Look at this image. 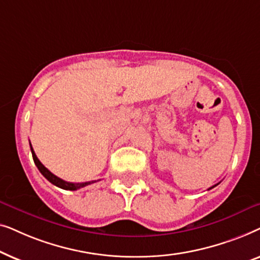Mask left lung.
I'll use <instances>...</instances> for the list:
<instances>
[{"label":"left lung","mask_w":260,"mask_h":260,"mask_svg":"<svg viewBox=\"0 0 260 260\" xmlns=\"http://www.w3.org/2000/svg\"><path fill=\"white\" fill-rule=\"evenodd\" d=\"M215 186H218V184H214V186H213V187H211V188H208V190H209V189H212V188H214Z\"/></svg>","instance_id":"obj_1"}]
</instances>
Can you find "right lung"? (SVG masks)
<instances>
[{"label": "right lung", "mask_w": 260, "mask_h": 260, "mask_svg": "<svg viewBox=\"0 0 260 260\" xmlns=\"http://www.w3.org/2000/svg\"><path fill=\"white\" fill-rule=\"evenodd\" d=\"M30 145V150H31V155H33V159H34V163L35 166L38 167V169L40 170V173L44 175L46 179H47L49 182L54 184V186L61 188V189H65V190H77L79 189V188H83L85 186H88V184L95 182V181H90V182H80V183H73V182H67V181H63L60 179V177L55 176L54 174H52L49 170L46 168V167L42 165V163L39 161V158L37 157V155H35V152L33 150V148H31V144Z\"/></svg>", "instance_id": "obj_1"}]
</instances>
